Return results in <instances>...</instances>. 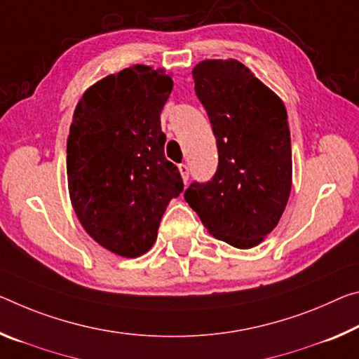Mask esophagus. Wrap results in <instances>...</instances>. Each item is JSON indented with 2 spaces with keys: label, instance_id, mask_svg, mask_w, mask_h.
I'll return each instance as SVG.
<instances>
[{
  "label": "esophagus",
  "instance_id": "obj_1",
  "mask_svg": "<svg viewBox=\"0 0 359 359\" xmlns=\"http://www.w3.org/2000/svg\"><path fill=\"white\" fill-rule=\"evenodd\" d=\"M179 170H180V174H182V179H184V182L187 184V180H189V177H190V168L187 166V164H180Z\"/></svg>",
  "mask_w": 359,
  "mask_h": 359
}]
</instances>
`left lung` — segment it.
Returning <instances> with one entry per match:
<instances>
[{"mask_svg":"<svg viewBox=\"0 0 359 359\" xmlns=\"http://www.w3.org/2000/svg\"><path fill=\"white\" fill-rule=\"evenodd\" d=\"M191 73L219 164L210 180H195L184 198L214 238L254 248L278 225L291 193L286 107L238 60H203Z\"/></svg>","mask_w":359,"mask_h":359,"instance_id":"8db88e82","label":"left lung"}]
</instances>
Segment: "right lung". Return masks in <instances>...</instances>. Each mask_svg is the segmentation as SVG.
Returning <instances> with one entry per match:
<instances>
[{
  "label": "right lung",
  "instance_id": "right-lung-1",
  "mask_svg": "<svg viewBox=\"0 0 359 359\" xmlns=\"http://www.w3.org/2000/svg\"><path fill=\"white\" fill-rule=\"evenodd\" d=\"M172 78L145 65L124 68L89 88L67 140L73 209L100 246L139 257L153 246L172 198L184 190L179 168L164 156L161 110Z\"/></svg>",
  "mask_w": 359,
  "mask_h": 359
}]
</instances>
